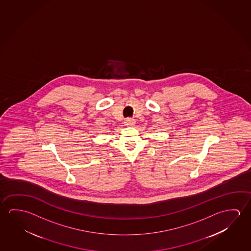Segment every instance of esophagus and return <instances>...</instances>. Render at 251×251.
Wrapping results in <instances>:
<instances>
[{
	"instance_id": "34e87169",
	"label": "esophagus",
	"mask_w": 251,
	"mask_h": 251,
	"mask_svg": "<svg viewBox=\"0 0 251 251\" xmlns=\"http://www.w3.org/2000/svg\"><path fill=\"white\" fill-rule=\"evenodd\" d=\"M125 125L126 126H133L135 125V120L133 119H126L125 120Z\"/></svg>"
}]
</instances>
